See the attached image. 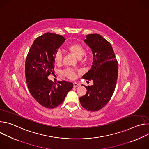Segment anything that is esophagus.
Returning a JSON list of instances; mask_svg holds the SVG:
<instances>
[{"mask_svg": "<svg viewBox=\"0 0 149 149\" xmlns=\"http://www.w3.org/2000/svg\"><path fill=\"white\" fill-rule=\"evenodd\" d=\"M73 85H74V87H77L78 86H79V84H78V83H77L76 82H74L73 83Z\"/></svg>", "mask_w": 149, "mask_h": 149, "instance_id": "esophagus-1", "label": "esophagus"}]
</instances>
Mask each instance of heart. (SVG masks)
<instances>
[{
    "mask_svg": "<svg viewBox=\"0 0 149 149\" xmlns=\"http://www.w3.org/2000/svg\"><path fill=\"white\" fill-rule=\"evenodd\" d=\"M67 49L73 54L77 58H81L86 54L84 48L82 45L77 43H71L68 45L66 47ZM63 55L60 51H57L54 55V61L57 65L61 64L62 61ZM63 75L67 77L68 78L73 79L76 78V71L73 69L67 68L62 71Z\"/></svg>",
    "mask_w": 149,
    "mask_h": 149,
    "instance_id": "1",
    "label": "heart"
}]
</instances>
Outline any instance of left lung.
Wrapping results in <instances>:
<instances>
[{
	"mask_svg": "<svg viewBox=\"0 0 149 149\" xmlns=\"http://www.w3.org/2000/svg\"><path fill=\"white\" fill-rule=\"evenodd\" d=\"M84 42L93 54V64L82 78L93 81V85L86 86L87 93L79 98L82 107L88 111L100 110L110 100L117 83L118 62L111 45L101 35H87Z\"/></svg>",
	"mask_w": 149,
	"mask_h": 149,
	"instance_id": "8db88e82",
	"label": "left lung"
}]
</instances>
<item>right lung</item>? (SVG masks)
<instances>
[{"label": "right lung", "mask_w": 149, "mask_h": 149, "mask_svg": "<svg viewBox=\"0 0 149 149\" xmlns=\"http://www.w3.org/2000/svg\"><path fill=\"white\" fill-rule=\"evenodd\" d=\"M65 39L45 33L35 39L25 62V76L32 96L43 107L54 109L64 101L73 88L72 82L61 81L55 84L48 77L54 72V55Z\"/></svg>", "instance_id": "right-lung-1"}]
</instances>
